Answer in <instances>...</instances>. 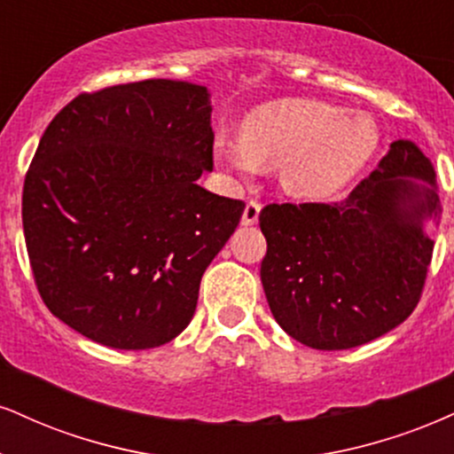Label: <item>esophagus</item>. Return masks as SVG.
Wrapping results in <instances>:
<instances>
[{
  "label": "esophagus",
  "instance_id": "esophagus-1",
  "mask_svg": "<svg viewBox=\"0 0 454 454\" xmlns=\"http://www.w3.org/2000/svg\"><path fill=\"white\" fill-rule=\"evenodd\" d=\"M258 217H260V203L258 200H249V203L245 205L241 223L243 226H254V223L258 222Z\"/></svg>",
  "mask_w": 454,
  "mask_h": 454
}]
</instances>
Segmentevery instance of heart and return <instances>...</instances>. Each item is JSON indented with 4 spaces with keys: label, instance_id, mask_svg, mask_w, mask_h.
<instances>
[{
    "label": "heart",
    "instance_id": "obj_1",
    "mask_svg": "<svg viewBox=\"0 0 454 454\" xmlns=\"http://www.w3.org/2000/svg\"><path fill=\"white\" fill-rule=\"evenodd\" d=\"M380 130L370 116H347L324 101L270 103L249 114L243 137L220 133L213 158L237 177L279 167V184L294 199L334 200L374 156Z\"/></svg>",
    "mask_w": 454,
    "mask_h": 454
}]
</instances>
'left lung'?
<instances>
[{"label": "left lung", "mask_w": 454, "mask_h": 454, "mask_svg": "<svg viewBox=\"0 0 454 454\" xmlns=\"http://www.w3.org/2000/svg\"><path fill=\"white\" fill-rule=\"evenodd\" d=\"M440 213L434 165L411 139L340 203L264 207L260 279L277 324L319 351L391 332L417 307Z\"/></svg>", "instance_id": "8db88e82"}]
</instances>
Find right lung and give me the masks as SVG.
Instances as JSON below:
<instances>
[{"label":"right lung","instance_id":"obj_1","mask_svg":"<svg viewBox=\"0 0 454 454\" xmlns=\"http://www.w3.org/2000/svg\"><path fill=\"white\" fill-rule=\"evenodd\" d=\"M211 92L179 80L75 97L25 177L23 231L54 317L112 348L171 342L245 203L200 188L213 171Z\"/></svg>","mask_w":454,"mask_h":454}]
</instances>
